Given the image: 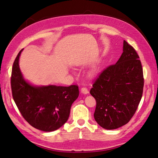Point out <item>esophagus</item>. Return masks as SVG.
<instances>
[{"mask_svg":"<svg viewBox=\"0 0 158 158\" xmlns=\"http://www.w3.org/2000/svg\"><path fill=\"white\" fill-rule=\"evenodd\" d=\"M81 92L84 94H88V89L85 87H83L81 88Z\"/></svg>","mask_w":158,"mask_h":158,"instance_id":"obj_1","label":"esophagus"}]
</instances>
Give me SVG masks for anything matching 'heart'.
<instances>
[{"instance_id":"heart-1","label":"heart","mask_w":158,"mask_h":158,"mask_svg":"<svg viewBox=\"0 0 158 158\" xmlns=\"http://www.w3.org/2000/svg\"><path fill=\"white\" fill-rule=\"evenodd\" d=\"M96 72H97V69H96V68H94L93 69L91 70V71L89 72V74L93 76V75H94L95 73H96Z\"/></svg>"}]
</instances>
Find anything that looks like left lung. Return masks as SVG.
<instances>
[{"label": "left lung", "instance_id": "left-lung-1", "mask_svg": "<svg viewBox=\"0 0 158 158\" xmlns=\"http://www.w3.org/2000/svg\"><path fill=\"white\" fill-rule=\"evenodd\" d=\"M144 78L137 52L123 41V53L115 64L104 69L90 94L96 100L94 114L98 125L113 130L126 125L136 112L143 92Z\"/></svg>", "mask_w": 158, "mask_h": 158}]
</instances>
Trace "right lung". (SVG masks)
<instances>
[{"label": "right lung", "instance_id": "obj_1", "mask_svg": "<svg viewBox=\"0 0 158 158\" xmlns=\"http://www.w3.org/2000/svg\"><path fill=\"white\" fill-rule=\"evenodd\" d=\"M23 49L19 52L12 66L13 99L23 117L32 127L45 132L56 131L68 121L72 104L79 95L78 87L36 85L28 82L19 66Z\"/></svg>", "mask_w": 158, "mask_h": 158}]
</instances>
